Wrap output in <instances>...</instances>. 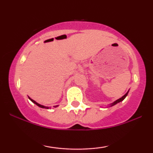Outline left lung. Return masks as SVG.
Returning a JSON list of instances; mask_svg holds the SVG:
<instances>
[{
  "mask_svg": "<svg viewBox=\"0 0 153 153\" xmlns=\"http://www.w3.org/2000/svg\"><path fill=\"white\" fill-rule=\"evenodd\" d=\"M129 91H127V93H126V94L125 95H124V96H122V98H120V99H117V101H114L113 103H111V104H109L108 105V107H111V106H114V105H116L117 104V103H119V102H121V101H122L123 100H124V99H125L126 97H127V94H128V93H129Z\"/></svg>",
  "mask_w": 153,
  "mask_h": 153,
  "instance_id": "8db88e82",
  "label": "left lung"
}]
</instances>
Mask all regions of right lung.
Listing matches in <instances>:
<instances>
[{"label": "right lung", "instance_id": "obj_1", "mask_svg": "<svg viewBox=\"0 0 153 153\" xmlns=\"http://www.w3.org/2000/svg\"><path fill=\"white\" fill-rule=\"evenodd\" d=\"M29 99L30 100V101H31V102H33V103H34V104H36V106H38L39 107H40V108H47V109H49V108H50V107H49V106H43V105H41V104H39V103L36 102V101H35L34 100L31 99V98L29 97ZM57 106H58V105H57V106H54V107H57Z\"/></svg>", "mask_w": 153, "mask_h": 153}]
</instances>
